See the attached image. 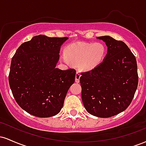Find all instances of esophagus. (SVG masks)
Returning <instances> with one entry per match:
<instances>
[{"label":"esophagus","mask_w":146,"mask_h":146,"mask_svg":"<svg viewBox=\"0 0 146 146\" xmlns=\"http://www.w3.org/2000/svg\"><path fill=\"white\" fill-rule=\"evenodd\" d=\"M80 77H81V74H80L79 72H77L76 74H75V82H76L77 83L80 82Z\"/></svg>","instance_id":"esophagus-1"}]
</instances>
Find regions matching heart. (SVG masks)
Wrapping results in <instances>:
<instances>
[{"label":"heart","instance_id":"b5f03b06","mask_svg":"<svg viewBox=\"0 0 146 146\" xmlns=\"http://www.w3.org/2000/svg\"><path fill=\"white\" fill-rule=\"evenodd\" d=\"M61 59L67 64H79L83 71H90L98 67L105 60L107 48L102 42H73L64 49Z\"/></svg>","mask_w":146,"mask_h":146}]
</instances>
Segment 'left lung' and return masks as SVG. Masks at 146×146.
Returning a JSON list of instances; mask_svg holds the SVG:
<instances>
[{
    "instance_id": "left-lung-1",
    "label": "left lung",
    "mask_w": 146,
    "mask_h": 146,
    "mask_svg": "<svg viewBox=\"0 0 146 146\" xmlns=\"http://www.w3.org/2000/svg\"><path fill=\"white\" fill-rule=\"evenodd\" d=\"M108 47L98 67L82 73V99L86 111L107 118L124 111L131 103L137 85V60L123 42L108 36L98 37Z\"/></svg>"
}]
</instances>
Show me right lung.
I'll return each mask as SVG.
<instances>
[{"label":"right lung","mask_w":146,"mask_h":146,"mask_svg":"<svg viewBox=\"0 0 146 146\" xmlns=\"http://www.w3.org/2000/svg\"><path fill=\"white\" fill-rule=\"evenodd\" d=\"M68 39L33 37L18 47L12 58L10 88L18 104L30 115L49 117L59 113L71 86L75 69L56 68L61 46Z\"/></svg>","instance_id":"1"}]
</instances>
